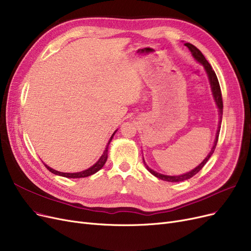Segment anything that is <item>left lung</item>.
Masks as SVG:
<instances>
[{
	"instance_id": "1",
	"label": "left lung",
	"mask_w": 251,
	"mask_h": 251,
	"mask_svg": "<svg viewBox=\"0 0 251 251\" xmlns=\"http://www.w3.org/2000/svg\"><path fill=\"white\" fill-rule=\"evenodd\" d=\"M185 46H187L188 50L191 51L193 58L196 59L197 62H199L201 65H202L203 68H205V71L208 75L209 78V82H210V87H211V91H212V95L213 98H214L215 103L217 105L218 108V115H219V122H218V128H217V131H216V136H215V140H214V144H213V147L211 148V151L209 152V154L207 155V157L205 159H203L197 168H194L193 170H191L188 173H185L183 175H179V176H168V175H163L160 173H157L155 171H153L152 169H150L148 164L146 163L144 157H143V160L145 163L146 169L149 171L153 176L157 177L158 179H161L163 181H168V182H181V181H185L187 179H190L191 177H193L194 175H197L202 168L203 165L207 163V161L209 160L210 157L212 156V154L214 153L215 151V148L218 142V136H219V132H220V127H221V121H222V111H224V103H222V96H221V90H220V86H219V82L217 79L216 74L214 72V70L212 69L211 65L208 63V61L206 60V58L203 57V54L200 51V50H198L196 46L192 45L191 43H185Z\"/></svg>"
}]
</instances>
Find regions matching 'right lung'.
Returning <instances> with one entry per match:
<instances>
[{
  "instance_id": "obj_1",
  "label": "right lung",
  "mask_w": 251,
  "mask_h": 251,
  "mask_svg": "<svg viewBox=\"0 0 251 251\" xmlns=\"http://www.w3.org/2000/svg\"><path fill=\"white\" fill-rule=\"evenodd\" d=\"M117 130H118V129H117ZM117 130L113 133V135L110 136L109 141H108V143H107V146H106V148H105V150H104L103 154L101 155L100 158L98 159V161H97L95 164H93V165L91 166V168H89L88 170H85V171H82V172H78V173H62V172H58V171H55V170H53V169L50 168L49 165H46V164H44V165H45L46 168H48V170H49L50 172H51L52 174H54V175H58V176H61V177H65V178H73V179H77V178H86V177H89V176H91V175H94V174H95V173H97L99 170H101L102 168H103L104 163L106 162V160H107L108 146H109V144H110L111 140H113V137H114L115 133L117 132Z\"/></svg>"
}]
</instances>
